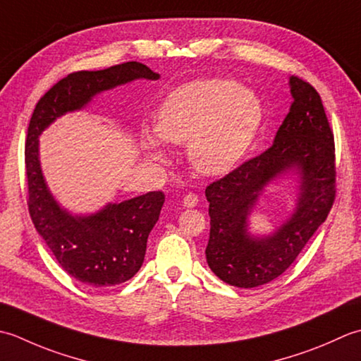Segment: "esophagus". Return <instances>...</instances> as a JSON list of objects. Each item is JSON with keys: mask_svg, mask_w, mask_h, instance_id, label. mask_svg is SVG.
Returning a JSON list of instances; mask_svg holds the SVG:
<instances>
[{"mask_svg": "<svg viewBox=\"0 0 361 361\" xmlns=\"http://www.w3.org/2000/svg\"><path fill=\"white\" fill-rule=\"evenodd\" d=\"M197 201H200V200H197V195L188 193L185 197H183L182 205H183V207H187V209H191V207H196Z\"/></svg>", "mask_w": 361, "mask_h": 361, "instance_id": "obj_1", "label": "esophagus"}]
</instances>
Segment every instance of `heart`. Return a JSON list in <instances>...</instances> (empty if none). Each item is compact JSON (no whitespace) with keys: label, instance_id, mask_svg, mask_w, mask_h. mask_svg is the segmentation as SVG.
Listing matches in <instances>:
<instances>
[{"label":"heart","instance_id":"1","mask_svg":"<svg viewBox=\"0 0 361 361\" xmlns=\"http://www.w3.org/2000/svg\"><path fill=\"white\" fill-rule=\"evenodd\" d=\"M263 123L257 94L227 78L190 80L168 94L156 126H143L142 142L164 157V142L187 143L197 171L216 176L231 171L251 148Z\"/></svg>","mask_w":361,"mask_h":361}]
</instances>
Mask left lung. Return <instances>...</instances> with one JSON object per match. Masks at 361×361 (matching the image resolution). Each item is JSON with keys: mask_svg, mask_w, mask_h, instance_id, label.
Instances as JSON below:
<instances>
[{"mask_svg": "<svg viewBox=\"0 0 361 361\" xmlns=\"http://www.w3.org/2000/svg\"><path fill=\"white\" fill-rule=\"evenodd\" d=\"M288 84L293 102L271 148L205 188V257L213 273L238 288H255L285 273L335 201L334 132L321 97L298 76ZM288 171L300 174L297 207L273 234L255 238L248 232V215L264 187Z\"/></svg>", "mask_w": 361, "mask_h": 361, "instance_id": "8db88e82", "label": "left lung"}]
</instances>
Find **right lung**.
Here are the masks:
<instances>
[{
	"label": "right lung",
	"instance_id": "add662e5",
	"mask_svg": "<svg viewBox=\"0 0 361 361\" xmlns=\"http://www.w3.org/2000/svg\"><path fill=\"white\" fill-rule=\"evenodd\" d=\"M159 78V73L140 62L71 73L51 87L34 109L25 149L29 215L57 263L78 282L98 288L134 277L143 264L146 243L159 219L165 195L149 191L118 204H107L90 215H73L54 200L43 178L39 137L59 116L84 109L102 92L135 79Z\"/></svg>",
	"mask_w": 361,
	"mask_h": 361
}]
</instances>
